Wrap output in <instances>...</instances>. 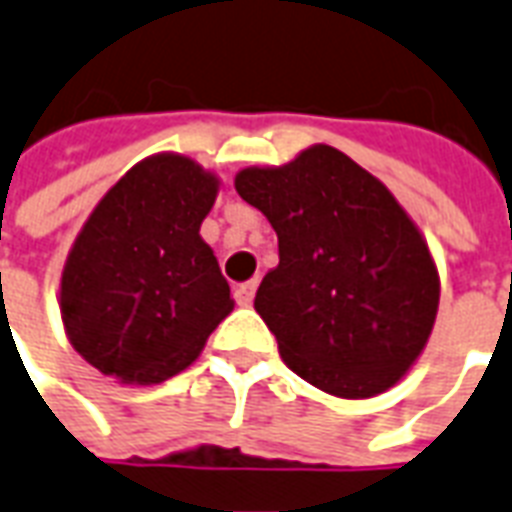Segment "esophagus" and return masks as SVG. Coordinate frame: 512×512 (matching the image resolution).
Returning a JSON list of instances; mask_svg holds the SVG:
<instances>
[{"mask_svg": "<svg viewBox=\"0 0 512 512\" xmlns=\"http://www.w3.org/2000/svg\"><path fill=\"white\" fill-rule=\"evenodd\" d=\"M253 297H256V280H248V283H242V286L234 288V299H237V305L240 307H251Z\"/></svg>", "mask_w": 512, "mask_h": 512, "instance_id": "obj_1", "label": "esophagus"}]
</instances>
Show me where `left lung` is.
I'll list each match as a JSON object with an SVG mask.
<instances>
[{
    "instance_id": "1",
    "label": "left lung",
    "mask_w": 512,
    "mask_h": 512,
    "mask_svg": "<svg viewBox=\"0 0 512 512\" xmlns=\"http://www.w3.org/2000/svg\"><path fill=\"white\" fill-rule=\"evenodd\" d=\"M234 188L278 234L253 307L288 370L343 399L405 378L432 334L440 275L394 194L332 145L240 169Z\"/></svg>"
}]
</instances>
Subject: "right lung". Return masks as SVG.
<instances>
[{
    "label": "right lung",
    "instance_id": "add662e5",
    "mask_svg": "<svg viewBox=\"0 0 512 512\" xmlns=\"http://www.w3.org/2000/svg\"><path fill=\"white\" fill-rule=\"evenodd\" d=\"M218 178L180 153L134 164L88 215L61 272L64 332L110 378L153 386L197 359L234 299L199 226Z\"/></svg>",
    "mask_w": 512,
    "mask_h": 512
}]
</instances>
